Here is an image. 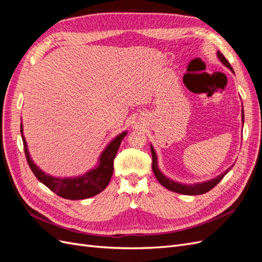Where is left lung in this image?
Masks as SVG:
<instances>
[{"instance_id": "left-lung-1", "label": "left lung", "mask_w": 262, "mask_h": 262, "mask_svg": "<svg viewBox=\"0 0 262 262\" xmlns=\"http://www.w3.org/2000/svg\"><path fill=\"white\" fill-rule=\"evenodd\" d=\"M217 58L220 59V61L223 63L225 67H227L229 70L233 71V68L231 67V64H229V62L226 60V58L220 51H217ZM242 117H243V122H244V110H243V113H242ZM150 152H152V161H153L152 162V169L154 171V175H155L156 179L158 180V182H160V184L162 186H164L166 189L170 190V191L181 193V194L195 195V194H203L205 192L210 191L211 189H213L214 187H215L219 184V182L224 178V176L232 168V167L228 168L226 171H224L223 173H221V175L217 176L216 178L211 179L209 181L200 182V184H194V185H182V184H179V182L173 181V180L166 177L165 175H163L162 171L158 169L157 156H156V153H155L153 146H150Z\"/></svg>"}]
</instances>
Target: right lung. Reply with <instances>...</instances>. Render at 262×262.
I'll return each instance as SVG.
<instances>
[{
  "mask_svg": "<svg viewBox=\"0 0 262 262\" xmlns=\"http://www.w3.org/2000/svg\"><path fill=\"white\" fill-rule=\"evenodd\" d=\"M20 133L26 160L34 175L46 187H48L51 191L69 200L87 199V198L100 193L102 190L106 189L114 172V160L116 154L122 139L126 136V131H124L110 142L108 146L104 149V152L101 153L97 167L76 178H55L47 175L31 161L25 137L23 134V124H20Z\"/></svg>",
  "mask_w": 262,
  "mask_h": 262,
  "instance_id": "obj_1",
  "label": "right lung"
}]
</instances>
